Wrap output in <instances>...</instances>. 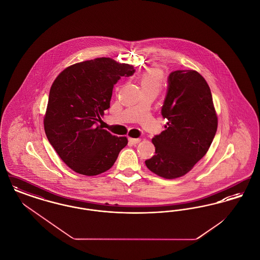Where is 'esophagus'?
Wrapping results in <instances>:
<instances>
[{
    "label": "esophagus",
    "instance_id": "34e87169",
    "mask_svg": "<svg viewBox=\"0 0 260 260\" xmlns=\"http://www.w3.org/2000/svg\"><path fill=\"white\" fill-rule=\"evenodd\" d=\"M140 138H132V137H129L128 138V141L131 142V143H133V144H137V143H139L140 142Z\"/></svg>",
    "mask_w": 260,
    "mask_h": 260
}]
</instances>
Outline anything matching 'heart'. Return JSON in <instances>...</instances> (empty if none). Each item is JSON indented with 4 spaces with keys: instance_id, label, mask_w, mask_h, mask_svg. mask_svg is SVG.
I'll use <instances>...</instances> for the list:
<instances>
[{
    "instance_id": "b5f03b06",
    "label": "heart",
    "mask_w": 260,
    "mask_h": 260,
    "mask_svg": "<svg viewBox=\"0 0 260 260\" xmlns=\"http://www.w3.org/2000/svg\"><path fill=\"white\" fill-rule=\"evenodd\" d=\"M164 73L159 67H151L144 71L140 76V83L142 88L144 87H154L160 88L162 83Z\"/></svg>"
}]
</instances>
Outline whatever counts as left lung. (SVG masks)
Wrapping results in <instances>:
<instances>
[{"instance_id": "obj_1", "label": "left lung", "mask_w": 260, "mask_h": 260, "mask_svg": "<svg viewBox=\"0 0 260 260\" xmlns=\"http://www.w3.org/2000/svg\"><path fill=\"white\" fill-rule=\"evenodd\" d=\"M161 116L166 129L154 136L155 155L145 161L152 173L167 179L192 170L208 152L217 129L210 88L194 70H176L169 75Z\"/></svg>"}]
</instances>
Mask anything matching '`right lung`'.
Returning a JSON list of instances; mask_svg holds the SVG:
<instances>
[{
    "label": "right lung",
    "mask_w": 260,
    "mask_h": 260,
    "mask_svg": "<svg viewBox=\"0 0 260 260\" xmlns=\"http://www.w3.org/2000/svg\"><path fill=\"white\" fill-rule=\"evenodd\" d=\"M136 72L134 66L107 57L80 62L63 70L50 87L44 119L51 146L70 169L84 175L108 171L127 144L100 122L110 107L114 85Z\"/></svg>",
    "instance_id": "obj_1"
}]
</instances>
